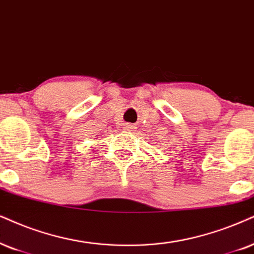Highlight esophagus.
I'll use <instances>...</instances> for the list:
<instances>
[{"mask_svg": "<svg viewBox=\"0 0 254 254\" xmlns=\"http://www.w3.org/2000/svg\"><path fill=\"white\" fill-rule=\"evenodd\" d=\"M133 127H133L132 124H125V125H124V129H125V130H131V129H133Z\"/></svg>", "mask_w": 254, "mask_h": 254, "instance_id": "34e87169", "label": "esophagus"}]
</instances>
